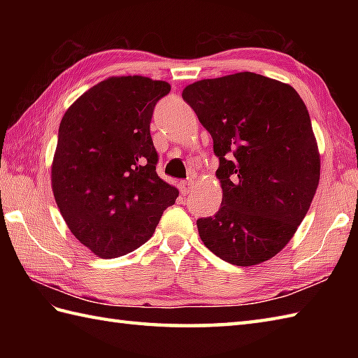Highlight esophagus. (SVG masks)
<instances>
[{"instance_id": "1", "label": "esophagus", "mask_w": 358, "mask_h": 358, "mask_svg": "<svg viewBox=\"0 0 358 358\" xmlns=\"http://www.w3.org/2000/svg\"><path fill=\"white\" fill-rule=\"evenodd\" d=\"M192 187H194V181L192 180L181 181V183H180V192H181V195H187L189 192L192 191Z\"/></svg>"}]
</instances>
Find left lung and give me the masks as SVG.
<instances>
[{
    "label": "left lung",
    "mask_w": 358,
    "mask_h": 358,
    "mask_svg": "<svg viewBox=\"0 0 358 358\" xmlns=\"http://www.w3.org/2000/svg\"><path fill=\"white\" fill-rule=\"evenodd\" d=\"M220 159L222 206L199 218L210 252L235 266L269 260L294 237L320 180V154L296 90L252 72L183 90Z\"/></svg>",
    "instance_id": "obj_1"
}]
</instances>
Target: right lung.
Returning a JSON list of instances; mask_svg holds the SVG:
<instances>
[{"instance_id": "obj_1", "label": "right lung", "mask_w": 358, "mask_h": 358, "mask_svg": "<svg viewBox=\"0 0 358 358\" xmlns=\"http://www.w3.org/2000/svg\"><path fill=\"white\" fill-rule=\"evenodd\" d=\"M166 81L112 77L75 101L62 120L52 189L71 232L101 258L144 245L178 191L158 177L150 136Z\"/></svg>"}]
</instances>
